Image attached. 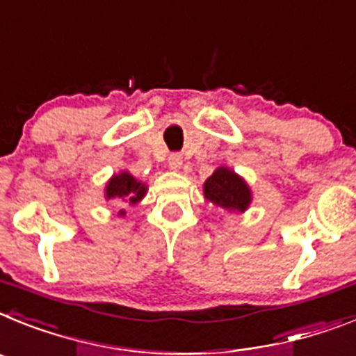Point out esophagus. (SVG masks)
<instances>
[{
  "instance_id": "1",
  "label": "esophagus",
  "mask_w": 356,
  "mask_h": 356,
  "mask_svg": "<svg viewBox=\"0 0 356 356\" xmlns=\"http://www.w3.org/2000/svg\"><path fill=\"white\" fill-rule=\"evenodd\" d=\"M182 165V157L179 156V154H172V156L168 157V166L172 170H179Z\"/></svg>"
}]
</instances>
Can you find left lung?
Returning a JSON list of instances; mask_svg holds the SVG:
<instances>
[{"label":"left lung","mask_w":356,"mask_h":356,"mask_svg":"<svg viewBox=\"0 0 356 356\" xmlns=\"http://www.w3.org/2000/svg\"><path fill=\"white\" fill-rule=\"evenodd\" d=\"M204 197L227 211L243 213L252 200L251 188L233 170L220 166L204 182Z\"/></svg>","instance_id":"obj_1"}]
</instances>
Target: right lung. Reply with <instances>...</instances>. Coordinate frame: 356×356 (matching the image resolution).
Here are the masks:
<instances>
[{"instance_id": "obj_1", "label": "right lung", "mask_w": 356, "mask_h": 356, "mask_svg": "<svg viewBox=\"0 0 356 356\" xmlns=\"http://www.w3.org/2000/svg\"><path fill=\"white\" fill-rule=\"evenodd\" d=\"M147 193V184L132 177L129 172L113 175L105 186V199L118 200L120 204H138ZM122 213V211H120Z\"/></svg>"}]
</instances>
